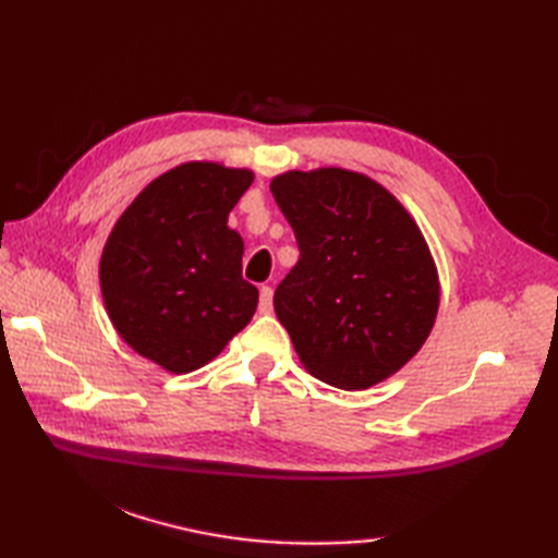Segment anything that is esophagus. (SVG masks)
Here are the masks:
<instances>
[{
    "instance_id": "1",
    "label": "esophagus",
    "mask_w": 558,
    "mask_h": 558,
    "mask_svg": "<svg viewBox=\"0 0 558 558\" xmlns=\"http://www.w3.org/2000/svg\"><path fill=\"white\" fill-rule=\"evenodd\" d=\"M258 312L260 314L272 312V288H268V286H260V290H258Z\"/></svg>"
}]
</instances>
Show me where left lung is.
<instances>
[{"mask_svg": "<svg viewBox=\"0 0 558 558\" xmlns=\"http://www.w3.org/2000/svg\"><path fill=\"white\" fill-rule=\"evenodd\" d=\"M300 260L272 298L300 362L324 384L364 390L429 338L438 272L400 201L372 177L318 168L272 177Z\"/></svg>", "mask_w": 558, "mask_h": 558, "instance_id": "obj_1", "label": "left lung"}]
</instances>
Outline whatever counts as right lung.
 <instances>
[{"instance_id": "1", "label": "right lung", "mask_w": 558, "mask_h": 558, "mask_svg": "<svg viewBox=\"0 0 558 558\" xmlns=\"http://www.w3.org/2000/svg\"><path fill=\"white\" fill-rule=\"evenodd\" d=\"M252 170L184 162L141 192L105 242L100 290L117 333L141 357L189 374L252 322L258 290L242 278L228 228Z\"/></svg>"}]
</instances>
